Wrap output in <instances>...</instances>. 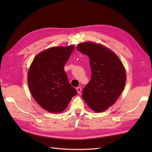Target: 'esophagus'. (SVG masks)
Returning <instances> with one entry per match:
<instances>
[{
    "label": "esophagus",
    "instance_id": "34e87169",
    "mask_svg": "<svg viewBox=\"0 0 152 152\" xmlns=\"http://www.w3.org/2000/svg\"><path fill=\"white\" fill-rule=\"evenodd\" d=\"M77 93H80V92H81V90H82V89H81V87H77Z\"/></svg>",
    "mask_w": 152,
    "mask_h": 152
}]
</instances>
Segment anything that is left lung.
I'll return each instance as SVG.
<instances>
[{"label": "left lung", "instance_id": "1", "mask_svg": "<svg viewBox=\"0 0 152 152\" xmlns=\"http://www.w3.org/2000/svg\"><path fill=\"white\" fill-rule=\"evenodd\" d=\"M77 49L89 58L91 79L82 91V98L96 112H102L116 102L126 81L124 67L118 56L103 45L79 44Z\"/></svg>", "mask_w": 152, "mask_h": 152}]
</instances>
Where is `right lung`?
I'll use <instances>...</instances> for the list:
<instances>
[{
    "label": "right lung",
    "instance_id": "right-lung-1",
    "mask_svg": "<svg viewBox=\"0 0 152 152\" xmlns=\"http://www.w3.org/2000/svg\"><path fill=\"white\" fill-rule=\"evenodd\" d=\"M75 47H54L37 56L28 73V84L34 98L49 112L65 110L77 94L68 80L64 66Z\"/></svg>",
    "mask_w": 152,
    "mask_h": 152
}]
</instances>
